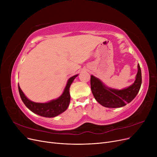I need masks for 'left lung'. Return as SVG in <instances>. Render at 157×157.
<instances>
[{
  "label": "left lung",
  "instance_id": "left-lung-1",
  "mask_svg": "<svg viewBox=\"0 0 157 157\" xmlns=\"http://www.w3.org/2000/svg\"><path fill=\"white\" fill-rule=\"evenodd\" d=\"M138 71L134 83L123 90H115L106 87L96 77L91 76L90 85L92 92L96 101L101 105L109 108H117L126 105L137 96L141 85L142 78L140 66L137 65Z\"/></svg>",
  "mask_w": 157,
  "mask_h": 157
}]
</instances>
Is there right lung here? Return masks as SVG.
<instances>
[{
	"label": "right lung",
	"instance_id": "add662e5",
	"mask_svg": "<svg viewBox=\"0 0 157 157\" xmlns=\"http://www.w3.org/2000/svg\"><path fill=\"white\" fill-rule=\"evenodd\" d=\"M78 75H76L68 80V82L67 83V85H66L64 92L59 98H58L57 99H54V100H52L50 102L45 103H35L30 101L29 99L26 98L25 94H23L18 84V90L21 100L28 109H30L32 112L35 113L40 116L49 118L58 116L59 114L64 112L67 109L69 105V88L74 79Z\"/></svg>",
	"mask_w": 157,
	"mask_h": 157
}]
</instances>
